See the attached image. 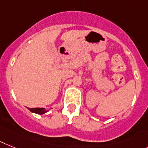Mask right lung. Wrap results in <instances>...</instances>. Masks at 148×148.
Returning a JSON list of instances; mask_svg holds the SVG:
<instances>
[{
	"mask_svg": "<svg viewBox=\"0 0 148 148\" xmlns=\"http://www.w3.org/2000/svg\"><path fill=\"white\" fill-rule=\"evenodd\" d=\"M29 110L31 111L32 113H37V114H44V113H47V110H45V108H28Z\"/></svg>",
	"mask_w": 148,
	"mask_h": 148,
	"instance_id": "add662e5",
	"label": "right lung"
}]
</instances>
